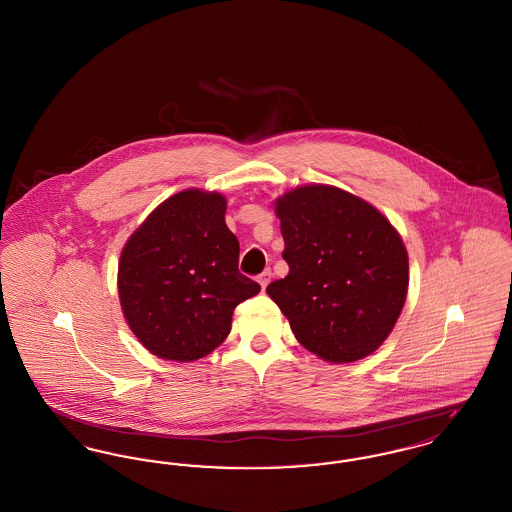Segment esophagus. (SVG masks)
<instances>
[{"instance_id": "1", "label": "esophagus", "mask_w": 512, "mask_h": 512, "mask_svg": "<svg viewBox=\"0 0 512 512\" xmlns=\"http://www.w3.org/2000/svg\"><path fill=\"white\" fill-rule=\"evenodd\" d=\"M270 278H272V272H270V270H263V272H261V274H259V276H257V282H259V284H261V288H263V290H265V288H267L268 286V282H270Z\"/></svg>"}]
</instances>
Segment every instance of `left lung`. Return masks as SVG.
Listing matches in <instances>:
<instances>
[{
  "mask_svg": "<svg viewBox=\"0 0 512 512\" xmlns=\"http://www.w3.org/2000/svg\"><path fill=\"white\" fill-rule=\"evenodd\" d=\"M290 272L268 284L297 341L328 363H353L390 336L409 290V255L376 207L326 184L274 201Z\"/></svg>",
  "mask_w": 512,
  "mask_h": 512,
  "instance_id": "1",
  "label": "left lung"
}]
</instances>
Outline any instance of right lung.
Masks as SVG:
<instances>
[{"instance_id":"right-lung-1","label":"right lung","mask_w":512,"mask_h":512,"mask_svg":"<svg viewBox=\"0 0 512 512\" xmlns=\"http://www.w3.org/2000/svg\"><path fill=\"white\" fill-rule=\"evenodd\" d=\"M224 213V195L190 188L165 199L122 247V313L161 359L209 355L230 334L234 309L261 292L238 270L240 242Z\"/></svg>"}]
</instances>
